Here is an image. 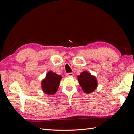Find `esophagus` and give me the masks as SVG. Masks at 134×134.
I'll return each instance as SVG.
<instances>
[{
	"label": "esophagus",
	"instance_id": "obj_1",
	"mask_svg": "<svg viewBox=\"0 0 134 134\" xmlns=\"http://www.w3.org/2000/svg\"><path fill=\"white\" fill-rule=\"evenodd\" d=\"M66 75L67 76H72L74 75V74L72 72H69V73H67Z\"/></svg>",
	"mask_w": 134,
	"mask_h": 134
}]
</instances>
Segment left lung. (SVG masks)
Instances as JSON below:
<instances>
[{
  "mask_svg": "<svg viewBox=\"0 0 134 134\" xmlns=\"http://www.w3.org/2000/svg\"><path fill=\"white\" fill-rule=\"evenodd\" d=\"M78 80L82 90L87 94L94 91L97 86V81L95 76L87 71L82 72L80 75L78 76Z\"/></svg>",
  "mask_w": 134,
  "mask_h": 134,
  "instance_id": "1",
  "label": "left lung"
}]
</instances>
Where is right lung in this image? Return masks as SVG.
<instances>
[{"label":"right lung","mask_w":134,"mask_h":134,"mask_svg":"<svg viewBox=\"0 0 134 134\" xmlns=\"http://www.w3.org/2000/svg\"><path fill=\"white\" fill-rule=\"evenodd\" d=\"M61 79L62 76L52 71L48 72L41 83L43 92L48 94H54L58 89Z\"/></svg>","instance_id":"right-lung-1"}]
</instances>
